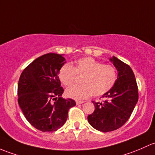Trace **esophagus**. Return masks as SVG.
Instances as JSON below:
<instances>
[{
	"instance_id": "34e87169",
	"label": "esophagus",
	"mask_w": 155,
	"mask_h": 155,
	"mask_svg": "<svg viewBox=\"0 0 155 155\" xmlns=\"http://www.w3.org/2000/svg\"><path fill=\"white\" fill-rule=\"evenodd\" d=\"M83 103H84V101H76V104H83Z\"/></svg>"
}]
</instances>
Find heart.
<instances>
[{"instance_id": "obj_1", "label": "heart", "mask_w": 155, "mask_h": 155, "mask_svg": "<svg viewBox=\"0 0 155 155\" xmlns=\"http://www.w3.org/2000/svg\"><path fill=\"white\" fill-rule=\"evenodd\" d=\"M77 76L81 77V85L68 87L66 94L68 98L83 100L91 95L102 96L109 92L117 79L115 68L110 65L102 64L92 57L78 59L74 65H63L58 71V78L65 86H70Z\"/></svg>"}]
</instances>
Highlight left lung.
<instances>
[{
	"instance_id": "8db88e82",
	"label": "left lung",
	"mask_w": 155,
	"mask_h": 155,
	"mask_svg": "<svg viewBox=\"0 0 155 155\" xmlns=\"http://www.w3.org/2000/svg\"><path fill=\"white\" fill-rule=\"evenodd\" d=\"M117 71V79L112 89L102 96L101 102L92 101L95 110L89 115V123L96 130L109 132L125 125L139 98L138 87L131 68L116 57L110 59Z\"/></svg>"
}]
</instances>
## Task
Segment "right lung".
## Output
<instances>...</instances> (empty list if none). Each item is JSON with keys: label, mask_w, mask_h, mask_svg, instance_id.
<instances>
[{"label": "right lung", "mask_w": 155, "mask_h": 155, "mask_svg": "<svg viewBox=\"0 0 155 155\" xmlns=\"http://www.w3.org/2000/svg\"><path fill=\"white\" fill-rule=\"evenodd\" d=\"M66 59L54 53L44 54L33 60L21 74L18 102L27 120L42 132H53L65 124L68 110L75 106L71 98H61L58 71Z\"/></svg>", "instance_id": "right-lung-1"}]
</instances>
